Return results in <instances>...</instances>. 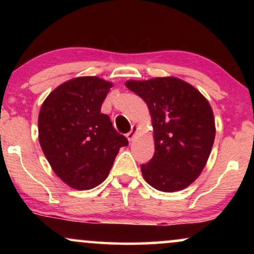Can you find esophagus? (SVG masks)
I'll list each match as a JSON object with an SVG mask.
<instances>
[{"label": "esophagus", "instance_id": "obj_1", "mask_svg": "<svg viewBox=\"0 0 254 254\" xmlns=\"http://www.w3.org/2000/svg\"><path fill=\"white\" fill-rule=\"evenodd\" d=\"M137 132H138V127H137V125H132V127H131V131H130V132H129V133H127V139H129L130 142H131V141H133V138H135V137H136Z\"/></svg>", "mask_w": 254, "mask_h": 254}]
</instances>
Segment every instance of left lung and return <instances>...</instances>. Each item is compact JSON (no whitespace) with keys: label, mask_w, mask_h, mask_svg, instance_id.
<instances>
[{"label":"left lung","mask_w":254,"mask_h":254,"mask_svg":"<svg viewBox=\"0 0 254 254\" xmlns=\"http://www.w3.org/2000/svg\"><path fill=\"white\" fill-rule=\"evenodd\" d=\"M125 86L150 112L155 153L141 165L144 180L159 191L184 190L199 177L211 153L216 129L210 104L192 84L174 76L129 80Z\"/></svg>","instance_id":"1"}]
</instances>
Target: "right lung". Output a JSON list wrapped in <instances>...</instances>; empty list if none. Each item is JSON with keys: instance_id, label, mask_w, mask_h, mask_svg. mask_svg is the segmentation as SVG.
I'll return each mask as SVG.
<instances>
[{"instance_id": "right-lung-1", "label": "right lung", "mask_w": 254, "mask_h": 254, "mask_svg": "<svg viewBox=\"0 0 254 254\" xmlns=\"http://www.w3.org/2000/svg\"><path fill=\"white\" fill-rule=\"evenodd\" d=\"M113 83L97 76L71 78L44 100L38 117L39 143L56 176L76 190H90L109 176L127 137L101 113Z\"/></svg>"}]
</instances>
